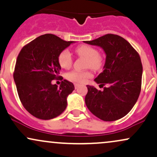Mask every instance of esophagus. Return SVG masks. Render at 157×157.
Returning a JSON list of instances; mask_svg holds the SVG:
<instances>
[{
    "label": "esophagus",
    "mask_w": 157,
    "mask_h": 157,
    "mask_svg": "<svg viewBox=\"0 0 157 157\" xmlns=\"http://www.w3.org/2000/svg\"><path fill=\"white\" fill-rule=\"evenodd\" d=\"M74 86H75V89H78V86H79V84H75Z\"/></svg>",
    "instance_id": "esophagus-1"
}]
</instances>
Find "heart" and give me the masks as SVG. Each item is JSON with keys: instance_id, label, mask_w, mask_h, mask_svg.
Returning a JSON list of instances; mask_svg holds the SVG:
<instances>
[{"instance_id": "1", "label": "heart", "mask_w": 157, "mask_h": 157, "mask_svg": "<svg viewBox=\"0 0 157 157\" xmlns=\"http://www.w3.org/2000/svg\"><path fill=\"white\" fill-rule=\"evenodd\" d=\"M75 52L78 56L86 59L85 67L91 68L94 71H98L104 65V57L98 51L89 45H82L75 48ZM59 65L64 69H68L72 66L73 57L69 50L64 49L59 53L58 56ZM93 76L89 71H73L67 74V78L76 83H85Z\"/></svg>"}]
</instances>
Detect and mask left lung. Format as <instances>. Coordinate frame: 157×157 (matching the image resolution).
Masks as SVG:
<instances>
[{"mask_svg":"<svg viewBox=\"0 0 157 157\" xmlns=\"http://www.w3.org/2000/svg\"><path fill=\"white\" fill-rule=\"evenodd\" d=\"M85 43L100 46L106 53L104 70L95 81L104 90L86 85L85 104L94 115L104 121L126 116L141 91L143 65L137 51L122 36L107 34Z\"/></svg>","mask_w":157,"mask_h":157,"instance_id":"1","label":"left lung"}]
</instances>
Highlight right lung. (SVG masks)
Segmentation results:
<instances>
[{
  "label": "right lung",
  "instance_id": "right-lung-1",
  "mask_svg": "<svg viewBox=\"0 0 157 157\" xmlns=\"http://www.w3.org/2000/svg\"><path fill=\"white\" fill-rule=\"evenodd\" d=\"M73 42L46 34L24 45L18 54L13 73L17 91L24 108L36 118L53 119L67 107L73 84L64 79L58 86L51 82L60 78L59 54Z\"/></svg>",
  "mask_w": 157,
  "mask_h": 157
}]
</instances>
